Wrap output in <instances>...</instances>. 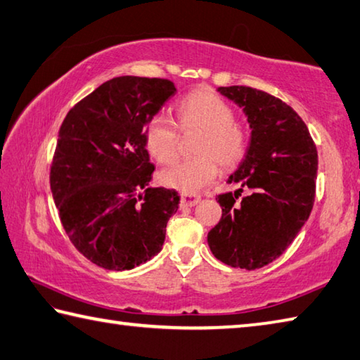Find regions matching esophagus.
<instances>
[{"label":"esophagus","instance_id":"esophagus-1","mask_svg":"<svg viewBox=\"0 0 360 360\" xmlns=\"http://www.w3.org/2000/svg\"><path fill=\"white\" fill-rule=\"evenodd\" d=\"M201 201L200 195L195 193H181V205L182 206H195Z\"/></svg>","mask_w":360,"mask_h":360}]
</instances>
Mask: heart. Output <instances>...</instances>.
<instances>
[{
  "instance_id": "b5f03b06",
  "label": "heart",
  "mask_w": 360,
  "mask_h": 360,
  "mask_svg": "<svg viewBox=\"0 0 360 360\" xmlns=\"http://www.w3.org/2000/svg\"><path fill=\"white\" fill-rule=\"evenodd\" d=\"M178 115L184 130L198 129L202 135L197 143V158L181 160L163 169L160 182L186 193L198 192L215 179L219 163L233 168L245 158L248 132L234 121V110L212 91L197 89L179 102ZM148 153L160 163H172L179 154V132L172 117L155 115L145 130Z\"/></svg>"
}]
</instances>
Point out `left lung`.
I'll return each instance as SVG.
<instances>
[{
    "label": "left lung",
    "mask_w": 360,
    "mask_h": 360,
    "mask_svg": "<svg viewBox=\"0 0 360 360\" xmlns=\"http://www.w3.org/2000/svg\"><path fill=\"white\" fill-rule=\"evenodd\" d=\"M244 110L252 135L244 160L221 193V219L207 233L212 255L231 267L259 269L282 255L309 219L316 191L318 153L309 129L277 97L250 86H220ZM249 195L237 201L242 188Z\"/></svg>",
    "instance_id": "obj_1"
}]
</instances>
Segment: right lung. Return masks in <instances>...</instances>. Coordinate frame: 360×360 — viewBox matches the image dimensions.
<instances>
[{
  "mask_svg": "<svg viewBox=\"0 0 360 360\" xmlns=\"http://www.w3.org/2000/svg\"><path fill=\"white\" fill-rule=\"evenodd\" d=\"M174 93L165 78L116 77L61 124L51 193L70 243L103 269L127 271L154 258L178 211V192L149 187L154 165L145 145V126Z\"/></svg>",
  "mask_w": 360,
  "mask_h": 360,
  "instance_id": "add662e5",
  "label": "right lung"
}]
</instances>
